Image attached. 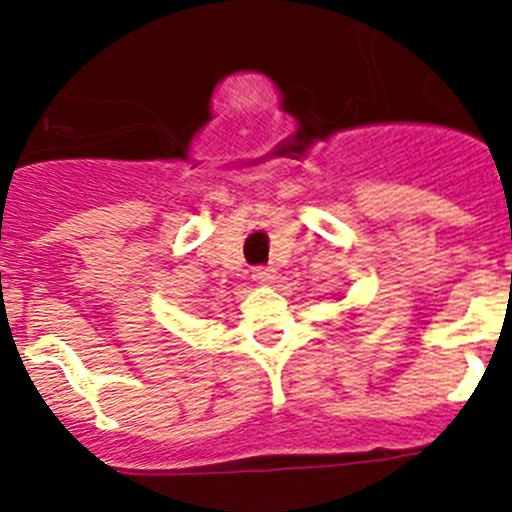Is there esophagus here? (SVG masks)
<instances>
[{
    "instance_id": "esophagus-1",
    "label": "esophagus",
    "mask_w": 512,
    "mask_h": 512,
    "mask_svg": "<svg viewBox=\"0 0 512 512\" xmlns=\"http://www.w3.org/2000/svg\"><path fill=\"white\" fill-rule=\"evenodd\" d=\"M253 279L259 284H271L277 277H274V269H271V266H259V269H253Z\"/></svg>"
}]
</instances>
